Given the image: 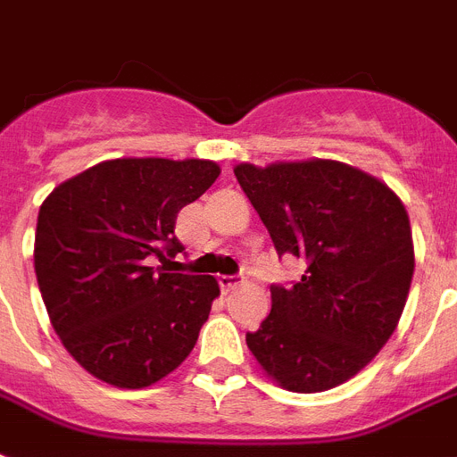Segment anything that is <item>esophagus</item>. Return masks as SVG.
Wrapping results in <instances>:
<instances>
[{
  "label": "esophagus",
  "instance_id": "esophagus-1",
  "mask_svg": "<svg viewBox=\"0 0 457 457\" xmlns=\"http://www.w3.org/2000/svg\"><path fill=\"white\" fill-rule=\"evenodd\" d=\"M218 283H220V290L225 292V295H228V292L237 290V287L242 285V280H239V278H235V275H222Z\"/></svg>",
  "mask_w": 457,
  "mask_h": 457
}]
</instances>
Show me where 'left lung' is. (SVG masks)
Segmentation results:
<instances>
[{
	"mask_svg": "<svg viewBox=\"0 0 457 457\" xmlns=\"http://www.w3.org/2000/svg\"><path fill=\"white\" fill-rule=\"evenodd\" d=\"M235 177L275 252L306 263L270 287V313L246 345L275 383L321 393L360 374L398 328L414 273L410 218L381 179L337 160H299Z\"/></svg>",
	"mask_w": 457,
	"mask_h": 457,
	"instance_id": "1",
	"label": "left lung"
}]
</instances>
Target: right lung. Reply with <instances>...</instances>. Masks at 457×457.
I'll return each mask as SVG.
<instances>
[{"instance_id": "right-lung-1", "label": "right lung", "mask_w": 457, "mask_h": 457, "mask_svg": "<svg viewBox=\"0 0 457 457\" xmlns=\"http://www.w3.org/2000/svg\"><path fill=\"white\" fill-rule=\"evenodd\" d=\"M213 160L117 158L45 198L35 275L54 333L88 374L145 388L179 367L220 295L213 275L153 270L177 256L174 220L218 179Z\"/></svg>"}]
</instances>
